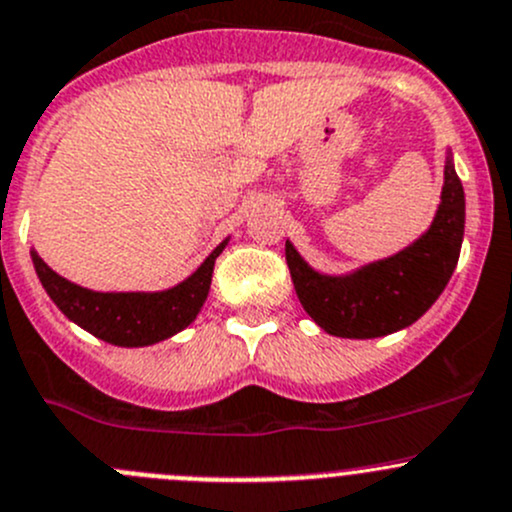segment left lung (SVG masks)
I'll use <instances>...</instances> for the list:
<instances>
[{
	"mask_svg": "<svg viewBox=\"0 0 512 512\" xmlns=\"http://www.w3.org/2000/svg\"><path fill=\"white\" fill-rule=\"evenodd\" d=\"M463 235L465 192L448 147L440 205L408 247L350 272L315 270L290 240L285 257L302 307L327 335L370 340L405 330L433 307L458 267Z\"/></svg>",
	"mask_w": 512,
	"mask_h": 512,
	"instance_id": "left-lung-1",
	"label": "left lung"
}]
</instances>
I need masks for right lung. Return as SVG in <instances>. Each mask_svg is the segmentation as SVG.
<instances>
[{"mask_svg": "<svg viewBox=\"0 0 512 512\" xmlns=\"http://www.w3.org/2000/svg\"><path fill=\"white\" fill-rule=\"evenodd\" d=\"M230 237L220 242L192 275L165 290H89L54 272L29 250L39 282L67 320L117 347H147L177 335L195 322L207 300L212 270Z\"/></svg>", "mask_w": 512, "mask_h": 512, "instance_id": "add662e5", "label": "right lung"}]
</instances>
